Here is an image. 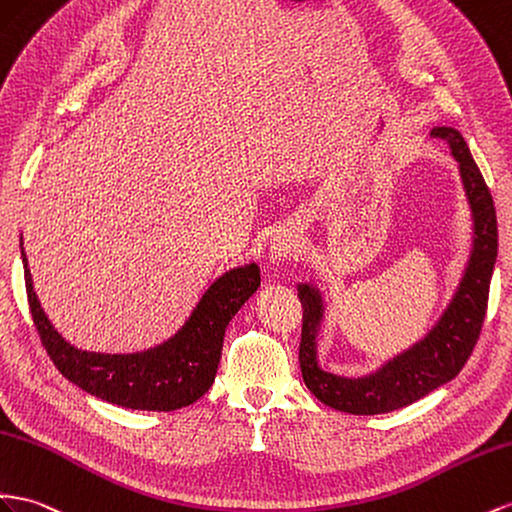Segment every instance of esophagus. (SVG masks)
<instances>
[{"label": "esophagus", "mask_w": 512, "mask_h": 512, "mask_svg": "<svg viewBox=\"0 0 512 512\" xmlns=\"http://www.w3.org/2000/svg\"><path fill=\"white\" fill-rule=\"evenodd\" d=\"M301 252V243L299 237L293 232H282L273 239L271 245V260L273 262H284L288 258H295Z\"/></svg>", "instance_id": "1"}]
</instances>
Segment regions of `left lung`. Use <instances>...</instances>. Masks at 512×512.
<instances>
[{
    "label": "left lung",
    "mask_w": 512,
    "mask_h": 512,
    "mask_svg": "<svg viewBox=\"0 0 512 512\" xmlns=\"http://www.w3.org/2000/svg\"><path fill=\"white\" fill-rule=\"evenodd\" d=\"M431 135L450 144L454 159L459 161L461 178L469 206L474 213V250L465 269L463 282L450 308L441 316L437 327L416 347L385 364L377 375L364 379H344L329 375L316 364V327H319L323 303L310 286H299L303 306L299 366L308 390L338 411L355 416H375L416 403L439 385L448 383L461 372L472 355L482 323H485L489 284L497 258V219L491 191L482 178L472 153L457 129L439 127Z\"/></svg>",
    "instance_id": "1"
}]
</instances>
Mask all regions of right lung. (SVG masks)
<instances>
[{
    "label": "right lung",
    "instance_id": "1",
    "mask_svg": "<svg viewBox=\"0 0 512 512\" xmlns=\"http://www.w3.org/2000/svg\"><path fill=\"white\" fill-rule=\"evenodd\" d=\"M23 245V243H21ZM23 256L32 321L53 366L84 392L127 409L174 411L209 392L222 357L226 327L260 286L256 265L234 269L206 290L187 325L161 347L133 355H101L71 347L40 308Z\"/></svg>",
    "mask_w": 512,
    "mask_h": 512
}]
</instances>
